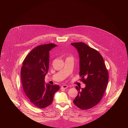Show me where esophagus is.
Masks as SVG:
<instances>
[{"label": "esophagus", "instance_id": "obj_1", "mask_svg": "<svg viewBox=\"0 0 128 128\" xmlns=\"http://www.w3.org/2000/svg\"><path fill=\"white\" fill-rule=\"evenodd\" d=\"M68 87V86H67V85H66V84H64V85H63V86H61V88H67Z\"/></svg>", "mask_w": 128, "mask_h": 128}]
</instances>
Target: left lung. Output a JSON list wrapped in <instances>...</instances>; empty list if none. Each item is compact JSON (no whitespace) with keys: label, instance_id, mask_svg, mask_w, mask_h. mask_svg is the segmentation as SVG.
<instances>
[{"label":"left lung","instance_id":"obj_1","mask_svg":"<svg viewBox=\"0 0 128 128\" xmlns=\"http://www.w3.org/2000/svg\"><path fill=\"white\" fill-rule=\"evenodd\" d=\"M71 44L78 51L80 80L86 84V87L82 90L80 87L76 86L78 92L74 103L79 108L86 110L101 101L107 86L108 73L102 56L97 50L84 42Z\"/></svg>","mask_w":128,"mask_h":128}]
</instances>
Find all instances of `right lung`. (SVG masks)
<instances>
[{
  "label": "right lung",
  "mask_w": 128,
  "mask_h": 128,
  "mask_svg": "<svg viewBox=\"0 0 128 128\" xmlns=\"http://www.w3.org/2000/svg\"><path fill=\"white\" fill-rule=\"evenodd\" d=\"M54 44L38 46L26 57L21 70V81L26 96L33 105L44 108L52 104L58 85L45 84L49 67V51L56 46Z\"/></svg>",
  "instance_id": "add662e5"
}]
</instances>
